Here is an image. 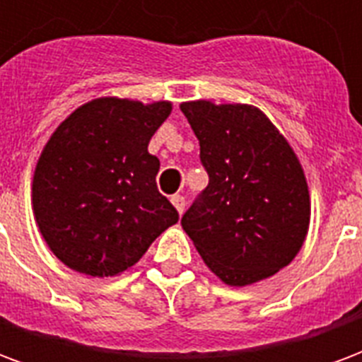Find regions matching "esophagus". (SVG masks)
I'll use <instances>...</instances> for the list:
<instances>
[{
    "label": "esophagus",
    "mask_w": 362,
    "mask_h": 362,
    "mask_svg": "<svg viewBox=\"0 0 362 362\" xmlns=\"http://www.w3.org/2000/svg\"><path fill=\"white\" fill-rule=\"evenodd\" d=\"M170 202H173V205L176 207V211L184 213V209H186V199H184V196H180V194H176V196L170 197Z\"/></svg>",
    "instance_id": "esophagus-1"
}]
</instances>
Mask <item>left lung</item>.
Listing matches in <instances>:
<instances>
[{
  "label": "left lung",
  "mask_w": 362,
  "mask_h": 362,
  "mask_svg": "<svg viewBox=\"0 0 362 362\" xmlns=\"http://www.w3.org/2000/svg\"><path fill=\"white\" fill-rule=\"evenodd\" d=\"M180 110L209 176L182 227L227 285L272 277L291 264L308 230L310 199L298 158L254 106L197 100Z\"/></svg>",
  "instance_id": "1"
}]
</instances>
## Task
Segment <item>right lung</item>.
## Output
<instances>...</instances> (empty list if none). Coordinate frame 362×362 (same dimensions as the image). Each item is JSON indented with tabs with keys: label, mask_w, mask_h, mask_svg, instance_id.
<instances>
[{
	"label": "right lung",
	"mask_w": 362,
	"mask_h": 362,
	"mask_svg": "<svg viewBox=\"0 0 362 362\" xmlns=\"http://www.w3.org/2000/svg\"><path fill=\"white\" fill-rule=\"evenodd\" d=\"M170 103L98 98L54 132L36 165L33 205L50 250L75 272L108 277L139 262L178 221L147 147Z\"/></svg>",
	"instance_id": "obj_1"
}]
</instances>
